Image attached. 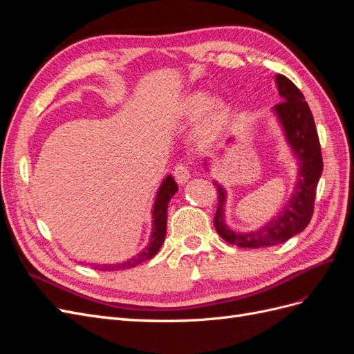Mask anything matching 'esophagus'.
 Listing matches in <instances>:
<instances>
[{"label":"esophagus","mask_w":354,"mask_h":354,"mask_svg":"<svg viewBox=\"0 0 354 354\" xmlns=\"http://www.w3.org/2000/svg\"><path fill=\"white\" fill-rule=\"evenodd\" d=\"M174 178L180 186H185L190 178V171L185 164H178L174 168Z\"/></svg>","instance_id":"obj_1"}]
</instances>
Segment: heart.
I'll use <instances>...</instances> for the list:
<instances>
[{
  "instance_id": "heart-1",
  "label": "heart",
  "mask_w": 354,
  "mask_h": 354,
  "mask_svg": "<svg viewBox=\"0 0 354 354\" xmlns=\"http://www.w3.org/2000/svg\"><path fill=\"white\" fill-rule=\"evenodd\" d=\"M199 114L194 128L195 142L199 145L211 143L216 138L223 127L226 125L229 116V106L220 97H211L202 91H195L189 95L181 104V115L185 118H195Z\"/></svg>"
}]
</instances>
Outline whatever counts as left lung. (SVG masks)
<instances>
[{"label": "left lung", "instance_id": "1", "mask_svg": "<svg viewBox=\"0 0 354 354\" xmlns=\"http://www.w3.org/2000/svg\"><path fill=\"white\" fill-rule=\"evenodd\" d=\"M274 81L282 102L274 104L272 112L297 160V180L292 194L283 203L282 209L263 226L251 232H234L227 226V190L218 181H214L218 192V207L214 217V226L224 241L241 248L274 246L301 233L313 216L316 187L324 169L315 120L307 102H304L303 93L283 75H276ZM233 142L234 137H230L227 145ZM209 167L211 159L208 158L203 160V168L209 171Z\"/></svg>", "mask_w": 354, "mask_h": 354}]
</instances>
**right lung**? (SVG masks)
<instances>
[{
    "instance_id": "obj_1",
    "label": "right lung",
    "mask_w": 354,
    "mask_h": 354,
    "mask_svg": "<svg viewBox=\"0 0 354 354\" xmlns=\"http://www.w3.org/2000/svg\"><path fill=\"white\" fill-rule=\"evenodd\" d=\"M178 192V186L174 181L173 176H167L162 183H160L155 202L152 205V232H151V238H149L147 245L145 248L133 255L131 259H128L121 263H113V264H97V263H88L93 269H97L102 272H116V270H125V269H133V267L142 264L143 261H147L153 259V257L158 254V251L162 246L165 241V233H167V209H168V203L176 194Z\"/></svg>"
}]
</instances>
